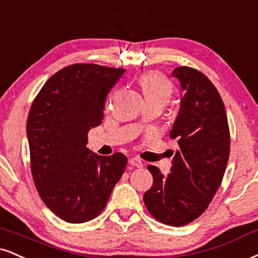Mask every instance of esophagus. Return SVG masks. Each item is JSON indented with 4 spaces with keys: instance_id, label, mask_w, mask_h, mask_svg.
Here are the masks:
<instances>
[{
    "instance_id": "34e87169",
    "label": "esophagus",
    "mask_w": 258,
    "mask_h": 258,
    "mask_svg": "<svg viewBox=\"0 0 258 258\" xmlns=\"http://www.w3.org/2000/svg\"><path fill=\"white\" fill-rule=\"evenodd\" d=\"M128 163L133 167H137V168H142V167H143L142 160L138 159V157H131V159L128 160Z\"/></svg>"
}]
</instances>
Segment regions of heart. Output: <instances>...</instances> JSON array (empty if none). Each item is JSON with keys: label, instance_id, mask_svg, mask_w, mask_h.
I'll return each mask as SVG.
<instances>
[{"label": "heart", "instance_id": "1", "mask_svg": "<svg viewBox=\"0 0 258 258\" xmlns=\"http://www.w3.org/2000/svg\"><path fill=\"white\" fill-rule=\"evenodd\" d=\"M139 85L147 101L157 99L166 103L172 94V84L163 74L157 72L143 74L139 79Z\"/></svg>", "mask_w": 258, "mask_h": 258}]
</instances>
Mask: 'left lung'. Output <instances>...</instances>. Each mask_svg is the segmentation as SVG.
Returning <instances> with one entry per match:
<instances>
[{"label":"left lung","mask_w":258,"mask_h":258,"mask_svg":"<svg viewBox=\"0 0 258 258\" xmlns=\"http://www.w3.org/2000/svg\"><path fill=\"white\" fill-rule=\"evenodd\" d=\"M184 95L169 136L178 142L170 173L148 166L154 182L144 194L149 213L160 222L180 227L196 220L215 196L229 157V128L219 91L200 71L176 67Z\"/></svg>","instance_id":"1"}]
</instances>
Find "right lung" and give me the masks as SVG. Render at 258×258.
Wrapping results in <instances>:
<instances>
[{
  "label": "right lung",
  "instance_id": "add662e5",
  "mask_svg": "<svg viewBox=\"0 0 258 258\" xmlns=\"http://www.w3.org/2000/svg\"><path fill=\"white\" fill-rule=\"evenodd\" d=\"M123 68L76 63L46 80L27 117L31 172L40 198L70 223L95 219L126 168L127 157L91 153L88 133L101 125L108 92Z\"/></svg>",
  "mask_w": 258,
  "mask_h": 258
}]
</instances>
